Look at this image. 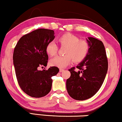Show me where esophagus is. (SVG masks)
<instances>
[{"mask_svg": "<svg viewBox=\"0 0 122 122\" xmlns=\"http://www.w3.org/2000/svg\"><path fill=\"white\" fill-rule=\"evenodd\" d=\"M64 71V69H60L59 72H63Z\"/></svg>", "mask_w": 122, "mask_h": 122, "instance_id": "esophagus-1", "label": "esophagus"}]
</instances>
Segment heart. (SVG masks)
<instances>
[{"instance_id": "1", "label": "heart", "mask_w": 122, "mask_h": 122, "mask_svg": "<svg viewBox=\"0 0 122 122\" xmlns=\"http://www.w3.org/2000/svg\"><path fill=\"white\" fill-rule=\"evenodd\" d=\"M61 46L66 47L64 56H56L50 61V64L60 68H63L72 62L75 63L81 62L86 57L89 49L88 41L80 40L79 37L71 33H65L58 38ZM58 47L54 42H50L47 45L46 50L50 56H55Z\"/></svg>"}]
</instances>
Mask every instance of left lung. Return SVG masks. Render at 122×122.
I'll return each mask as SVG.
<instances>
[{
  "label": "left lung",
  "mask_w": 122,
  "mask_h": 122,
  "mask_svg": "<svg viewBox=\"0 0 122 122\" xmlns=\"http://www.w3.org/2000/svg\"><path fill=\"white\" fill-rule=\"evenodd\" d=\"M89 45L88 54L83 61L71 68L70 77L67 80L66 88L71 97L82 101L93 97L99 91L106 77L108 62L102 42L93 37L86 39Z\"/></svg>",
  "instance_id": "1"
}]
</instances>
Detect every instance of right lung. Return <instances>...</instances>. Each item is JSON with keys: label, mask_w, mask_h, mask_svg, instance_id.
Masks as SVG:
<instances>
[{"label": "right lung", "mask_w": 122, "mask_h": 122, "mask_svg": "<svg viewBox=\"0 0 122 122\" xmlns=\"http://www.w3.org/2000/svg\"><path fill=\"white\" fill-rule=\"evenodd\" d=\"M54 38V30L38 29L22 36L15 48L13 65L18 83L30 97L47 95L51 89V77L59 71L56 67L38 70L40 66H47L49 56L46 48Z\"/></svg>", "instance_id": "add662e5"}]
</instances>
